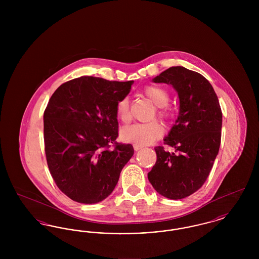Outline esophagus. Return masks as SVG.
<instances>
[{"label":"esophagus","mask_w":259,"mask_h":259,"mask_svg":"<svg viewBox=\"0 0 259 259\" xmlns=\"http://www.w3.org/2000/svg\"><path fill=\"white\" fill-rule=\"evenodd\" d=\"M133 148H134V149H135L136 151H137V150H140V149H142V148H143V146H140V145L134 144V145H133Z\"/></svg>","instance_id":"obj_1"}]
</instances>
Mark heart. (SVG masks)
<instances>
[{
  "mask_svg": "<svg viewBox=\"0 0 259 259\" xmlns=\"http://www.w3.org/2000/svg\"><path fill=\"white\" fill-rule=\"evenodd\" d=\"M144 94L157 107L156 113L158 116L162 118H169L171 116L172 111L167 106L170 95L165 88L149 85L144 89ZM116 114L122 122L130 120V102L128 97H124L117 102ZM164 131L162 123L157 120H152L147 123H134L124 127L120 131V138L124 142L145 146L160 139Z\"/></svg>",
  "mask_w": 259,
  "mask_h": 259,
  "instance_id": "heart-1",
  "label": "heart"
}]
</instances>
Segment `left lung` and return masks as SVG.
Masks as SVG:
<instances>
[{"label": "left lung", "mask_w": 259, "mask_h": 259, "mask_svg": "<svg viewBox=\"0 0 259 259\" xmlns=\"http://www.w3.org/2000/svg\"><path fill=\"white\" fill-rule=\"evenodd\" d=\"M152 81L174 87L180 111L164 139L175 150L154 148L157 159L148 181L162 196L183 199L197 191L211 170L221 146L222 109L209 80L185 67H171Z\"/></svg>", "instance_id": "8db88e82"}]
</instances>
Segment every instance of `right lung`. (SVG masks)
<instances>
[{
	"label": "right lung",
	"instance_id": "right-lung-1",
	"mask_svg": "<svg viewBox=\"0 0 259 259\" xmlns=\"http://www.w3.org/2000/svg\"><path fill=\"white\" fill-rule=\"evenodd\" d=\"M133 83L80 76L50 99L44 113L47 161L56 185L75 202L96 204L108 197L134 154L132 145L115 142L116 104Z\"/></svg>",
	"mask_w": 259,
	"mask_h": 259
}]
</instances>
